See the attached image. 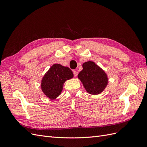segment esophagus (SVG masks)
Wrapping results in <instances>:
<instances>
[{
	"label": "esophagus",
	"instance_id": "esophagus-1",
	"mask_svg": "<svg viewBox=\"0 0 147 147\" xmlns=\"http://www.w3.org/2000/svg\"><path fill=\"white\" fill-rule=\"evenodd\" d=\"M73 72H74V77H76L77 76V75H78V72H77L76 70H74V71H73Z\"/></svg>",
	"mask_w": 147,
	"mask_h": 147
}]
</instances>
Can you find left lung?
<instances>
[{"label": "left lung", "mask_w": 147, "mask_h": 147, "mask_svg": "<svg viewBox=\"0 0 147 147\" xmlns=\"http://www.w3.org/2000/svg\"><path fill=\"white\" fill-rule=\"evenodd\" d=\"M83 70L78 75L86 91L92 95L99 94L109 83L107 75L94 62L88 61L83 64Z\"/></svg>", "instance_id": "8db88e82"}]
</instances>
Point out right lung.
<instances>
[{
  "instance_id": "right-lung-1",
  "label": "right lung",
  "mask_w": 147,
  "mask_h": 147,
  "mask_svg": "<svg viewBox=\"0 0 147 147\" xmlns=\"http://www.w3.org/2000/svg\"><path fill=\"white\" fill-rule=\"evenodd\" d=\"M73 77L72 71L68 67L53 64L42 78V91L48 98L55 99L63 91L65 82Z\"/></svg>"
}]
</instances>
